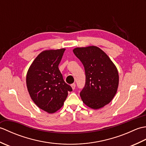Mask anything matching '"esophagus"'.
<instances>
[{
  "instance_id": "obj_1",
  "label": "esophagus",
  "mask_w": 146,
  "mask_h": 146,
  "mask_svg": "<svg viewBox=\"0 0 146 146\" xmlns=\"http://www.w3.org/2000/svg\"><path fill=\"white\" fill-rule=\"evenodd\" d=\"M71 87H72L73 90L75 89V87H76V84H75V83H73V84H71Z\"/></svg>"
}]
</instances>
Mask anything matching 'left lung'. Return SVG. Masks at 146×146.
Instances as JSON below:
<instances>
[{
  "mask_svg": "<svg viewBox=\"0 0 146 146\" xmlns=\"http://www.w3.org/2000/svg\"><path fill=\"white\" fill-rule=\"evenodd\" d=\"M73 52L85 68V85L80 94L83 103L93 109L109 104L119 85V73L113 62L97 46L76 48Z\"/></svg>",
  "mask_w": 146,
  "mask_h": 146,
  "instance_id": "obj_1",
  "label": "left lung"
}]
</instances>
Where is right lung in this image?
Listing matches in <instances>:
<instances>
[{"mask_svg": "<svg viewBox=\"0 0 146 146\" xmlns=\"http://www.w3.org/2000/svg\"><path fill=\"white\" fill-rule=\"evenodd\" d=\"M64 51L60 49L42 51L27 73L26 85L31 98L39 108L49 113L60 109L68 92L72 91L58 68Z\"/></svg>", "mask_w": 146, "mask_h": 146, "instance_id": "1", "label": "right lung"}]
</instances>
